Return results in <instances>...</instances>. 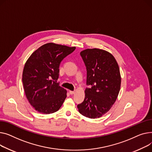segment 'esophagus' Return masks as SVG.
<instances>
[{
    "instance_id": "34e87169",
    "label": "esophagus",
    "mask_w": 152,
    "mask_h": 152,
    "mask_svg": "<svg viewBox=\"0 0 152 152\" xmlns=\"http://www.w3.org/2000/svg\"><path fill=\"white\" fill-rule=\"evenodd\" d=\"M75 91H69V93L70 94H75Z\"/></svg>"
}]
</instances>
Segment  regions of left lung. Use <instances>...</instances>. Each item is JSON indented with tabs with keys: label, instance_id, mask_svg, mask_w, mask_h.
Instances as JSON below:
<instances>
[{
	"label": "left lung",
	"instance_id": "left-lung-1",
	"mask_svg": "<svg viewBox=\"0 0 152 152\" xmlns=\"http://www.w3.org/2000/svg\"><path fill=\"white\" fill-rule=\"evenodd\" d=\"M86 67V84L83 102L78 104L79 112L90 118H99L115 102L121 86L118 64L109 51L88 48L80 52Z\"/></svg>",
	"mask_w": 152,
	"mask_h": 152
}]
</instances>
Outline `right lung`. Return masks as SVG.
<instances>
[{"label":"right lung","mask_w":152,"mask_h":152,"mask_svg":"<svg viewBox=\"0 0 152 152\" xmlns=\"http://www.w3.org/2000/svg\"><path fill=\"white\" fill-rule=\"evenodd\" d=\"M75 50V47L48 43L43 45L26 61L22 81L29 102L42 114L57 112L67 97V91L56 80L61 61Z\"/></svg>","instance_id":"right-lung-1"}]
</instances>
